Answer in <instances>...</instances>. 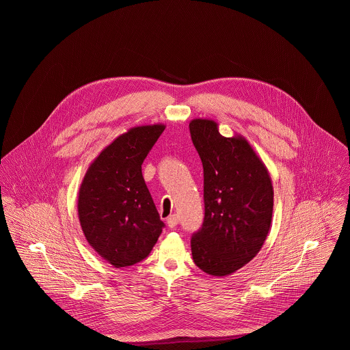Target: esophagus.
<instances>
[{
  "instance_id": "1",
  "label": "esophagus",
  "mask_w": 350,
  "mask_h": 350,
  "mask_svg": "<svg viewBox=\"0 0 350 350\" xmlns=\"http://www.w3.org/2000/svg\"><path fill=\"white\" fill-rule=\"evenodd\" d=\"M178 222H179V218H178L176 214H171V215L167 218V225H168L171 229L175 228V226L178 225Z\"/></svg>"
}]
</instances>
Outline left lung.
Wrapping results in <instances>:
<instances>
[{"label": "left lung", "instance_id": "left-lung-1", "mask_svg": "<svg viewBox=\"0 0 350 350\" xmlns=\"http://www.w3.org/2000/svg\"><path fill=\"white\" fill-rule=\"evenodd\" d=\"M190 135L203 165L204 218L191 237L193 260L203 272L226 276L261 250L272 219L269 174L241 137H224L217 122L197 118Z\"/></svg>", "mask_w": 350, "mask_h": 350}]
</instances>
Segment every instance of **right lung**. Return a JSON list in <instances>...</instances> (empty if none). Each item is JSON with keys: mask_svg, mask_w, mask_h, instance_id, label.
<instances>
[{"mask_svg": "<svg viewBox=\"0 0 350 350\" xmlns=\"http://www.w3.org/2000/svg\"><path fill=\"white\" fill-rule=\"evenodd\" d=\"M164 128L136 126L118 136L90 164L81 185L78 215L85 237L116 268L144 260L164 228L142 172Z\"/></svg>", "mask_w": 350, "mask_h": 350, "instance_id": "add662e5", "label": "right lung"}]
</instances>
